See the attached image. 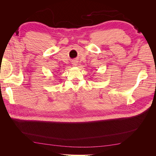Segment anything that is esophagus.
<instances>
[{"label": "esophagus", "mask_w": 156, "mask_h": 156, "mask_svg": "<svg viewBox=\"0 0 156 156\" xmlns=\"http://www.w3.org/2000/svg\"><path fill=\"white\" fill-rule=\"evenodd\" d=\"M72 64L73 66H77V61H73V62H72Z\"/></svg>", "instance_id": "1"}]
</instances>
